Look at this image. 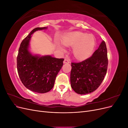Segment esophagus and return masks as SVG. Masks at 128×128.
Wrapping results in <instances>:
<instances>
[{
  "label": "esophagus",
  "instance_id": "obj_1",
  "mask_svg": "<svg viewBox=\"0 0 128 128\" xmlns=\"http://www.w3.org/2000/svg\"><path fill=\"white\" fill-rule=\"evenodd\" d=\"M70 60L67 59H65L64 61V64H67V63H70Z\"/></svg>",
  "mask_w": 128,
  "mask_h": 128
}]
</instances>
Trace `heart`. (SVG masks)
I'll return each instance as SVG.
<instances>
[{
  "label": "heart",
  "mask_w": 128,
  "mask_h": 128,
  "mask_svg": "<svg viewBox=\"0 0 128 128\" xmlns=\"http://www.w3.org/2000/svg\"><path fill=\"white\" fill-rule=\"evenodd\" d=\"M63 44L66 46H73V54L78 60L86 59L90 56L94 51L95 46V40L92 35L81 32H75L64 37ZM57 45L61 51L64 49L61 44L57 43Z\"/></svg>",
  "instance_id": "b5f03b06"
}]
</instances>
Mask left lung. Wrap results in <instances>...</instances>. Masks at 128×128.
Returning <instances> with one entry per match:
<instances>
[{
  "instance_id": "8db88e82",
  "label": "left lung",
  "mask_w": 128,
  "mask_h": 128,
  "mask_svg": "<svg viewBox=\"0 0 128 128\" xmlns=\"http://www.w3.org/2000/svg\"><path fill=\"white\" fill-rule=\"evenodd\" d=\"M107 50L102 40L92 56L80 62H72L70 83L77 94L94 92L102 84L108 67Z\"/></svg>"
}]
</instances>
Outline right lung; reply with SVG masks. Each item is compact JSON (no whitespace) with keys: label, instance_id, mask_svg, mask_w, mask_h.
Returning a JSON list of instances; mask_svg holds the SVG:
<instances>
[{"label":"right lung","instance_id":"1","mask_svg":"<svg viewBox=\"0 0 128 128\" xmlns=\"http://www.w3.org/2000/svg\"><path fill=\"white\" fill-rule=\"evenodd\" d=\"M46 28L34 29L21 42L17 56V69L22 83L29 90L40 94L48 92L53 88L64 60L50 56H32L29 52L31 35L36 31Z\"/></svg>","mask_w":128,"mask_h":128}]
</instances>
